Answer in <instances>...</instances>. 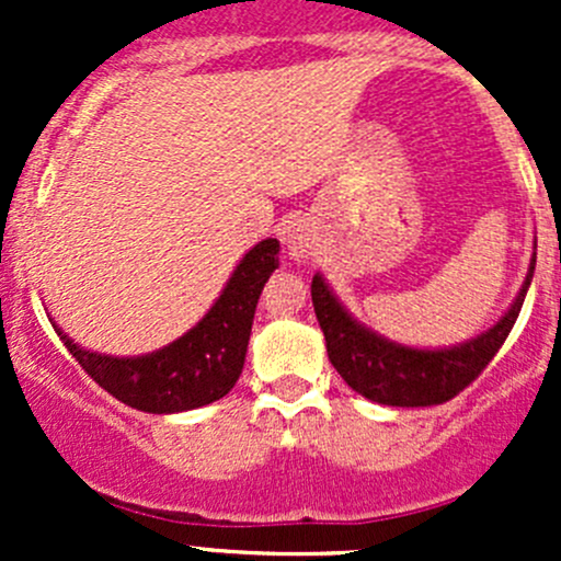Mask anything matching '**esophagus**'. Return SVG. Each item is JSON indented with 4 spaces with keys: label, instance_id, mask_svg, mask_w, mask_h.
<instances>
[{
    "label": "esophagus",
    "instance_id": "obj_1",
    "mask_svg": "<svg viewBox=\"0 0 561 561\" xmlns=\"http://www.w3.org/2000/svg\"><path fill=\"white\" fill-rule=\"evenodd\" d=\"M285 244H287V252H290L293 260H307L309 254H312V239H309V233L304 228H290L285 233Z\"/></svg>",
    "mask_w": 561,
    "mask_h": 561
}]
</instances>
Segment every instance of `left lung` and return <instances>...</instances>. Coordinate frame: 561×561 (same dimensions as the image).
Segmentation results:
<instances>
[{
	"instance_id": "left-lung-1",
	"label": "left lung",
	"mask_w": 561,
	"mask_h": 561,
	"mask_svg": "<svg viewBox=\"0 0 561 561\" xmlns=\"http://www.w3.org/2000/svg\"><path fill=\"white\" fill-rule=\"evenodd\" d=\"M535 263L537 239L529 271H526L524 285L511 309L478 336L458 342L454 347L437 350L410 347V344H399L382 333L371 331L369 325L355 320L342 307V301L328 287L322 274H314L312 304L322 336H325L328 360L355 393L366 396L377 404L432 407L450 401L500 353L502 342L513 331L516 317L524 307L526 290H529L531 276H535Z\"/></svg>"
}]
</instances>
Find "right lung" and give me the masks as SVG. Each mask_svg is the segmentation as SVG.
<instances>
[{
	"mask_svg": "<svg viewBox=\"0 0 561 561\" xmlns=\"http://www.w3.org/2000/svg\"><path fill=\"white\" fill-rule=\"evenodd\" d=\"M279 241L263 239L239 260L228 285L203 320L184 336L146 355L92 353L54 331L89 377L127 407L151 415H171L222 399L241 377L254 309L268 276L279 268Z\"/></svg>",
	"mask_w": 561,
	"mask_h": 561,
	"instance_id": "1",
	"label": "right lung"
}]
</instances>
